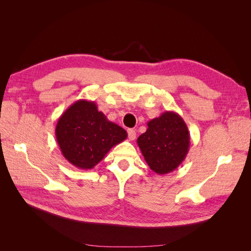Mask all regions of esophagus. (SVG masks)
Instances as JSON below:
<instances>
[{
  "instance_id": "esophagus-1",
  "label": "esophagus",
  "mask_w": 251,
  "mask_h": 251,
  "mask_svg": "<svg viewBox=\"0 0 251 251\" xmlns=\"http://www.w3.org/2000/svg\"><path fill=\"white\" fill-rule=\"evenodd\" d=\"M127 136H128V139L130 140H135L136 138V132L133 128H128L127 130Z\"/></svg>"
}]
</instances>
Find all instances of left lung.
<instances>
[{
  "instance_id": "obj_1",
  "label": "left lung",
  "mask_w": 251,
  "mask_h": 251,
  "mask_svg": "<svg viewBox=\"0 0 251 251\" xmlns=\"http://www.w3.org/2000/svg\"><path fill=\"white\" fill-rule=\"evenodd\" d=\"M184 120L176 112L166 111L150 120L148 130L137 144L150 169L158 175L169 174L183 162L191 140Z\"/></svg>"
}]
</instances>
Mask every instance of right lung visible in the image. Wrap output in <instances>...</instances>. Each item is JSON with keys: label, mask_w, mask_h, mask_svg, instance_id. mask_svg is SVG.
<instances>
[{"label": "right lung", "mask_w": 251, "mask_h": 251, "mask_svg": "<svg viewBox=\"0 0 251 251\" xmlns=\"http://www.w3.org/2000/svg\"><path fill=\"white\" fill-rule=\"evenodd\" d=\"M55 136L68 161L80 170H91L127 134L98 111L94 101L79 100L58 118Z\"/></svg>", "instance_id": "obj_1"}]
</instances>
